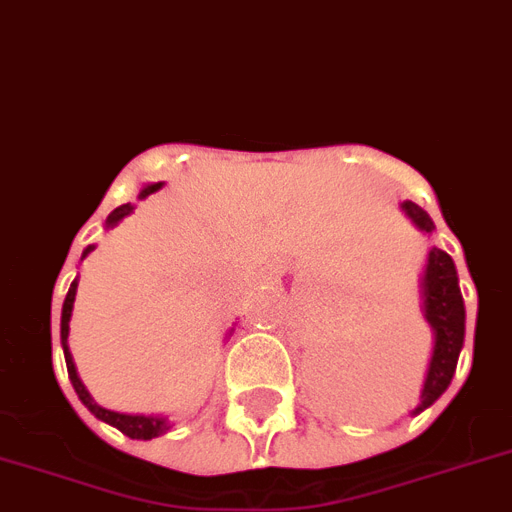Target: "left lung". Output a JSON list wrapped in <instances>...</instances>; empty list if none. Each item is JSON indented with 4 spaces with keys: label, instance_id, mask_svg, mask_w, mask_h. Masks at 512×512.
<instances>
[{
    "label": "left lung",
    "instance_id": "8db88e82",
    "mask_svg": "<svg viewBox=\"0 0 512 512\" xmlns=\"http://www.w3.org/2000/svg\"><path fill=\"white\" fill-rule=\"evenodd\" d=\"M404 212L412 217L419 230L432 233V220L417 204L404 202ZM422 292H425V318L430 321L432 331H435V347H432V360L430 368H427L425 388H422V404L417 406V412L435 404L445 393V388L451 386L458 355H461V347H464V298H461V290H458L453 259L440 248H432L430 256H427Z\"/></svg>",
    "mask_w": 512,
    "mask_h": 512
}]
</instances>
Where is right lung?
<instances>
[{
  "mask_svg": "<svg viewBox=\"0 0 512 512\" xmlns=\"http://www.w3.org/2000/svg\"><path fill=\"white\" fill-rule=\"evenodd\" d=\"M163 186V183H152V186H144L142 191H139V199H144V196H150L152 191H157ZM134 212V204H121V207L113 209L111 214H108L106 225L113 227L119 225L121 220H124L126 214ZM95 246H87L85 253H82V259H85L87 253L93 251ZM74 295H77V282H72V287H69L67 298H64V308H61V344H64V360H67V370H69V381H72L74 391H77V396H80L82 404L90 409V412L95 414L98 419H103V422H108V425L119 427L124 435H129V438L134 440H150V438H157L160 432L168 430V422H165L163 417H142V414H119V412H111V409H103V406L95 404L93 399H90V393L85 391V386H82V381L77 378V370H74V362H72V355H69L67 349V336H69V318H72V305H74Z\"/></svg>",
  "mask_w": 512,
  "mask_h": 512,
  "instance_id": "add662e5",
  "label": "right lung"
}]
</instances>
